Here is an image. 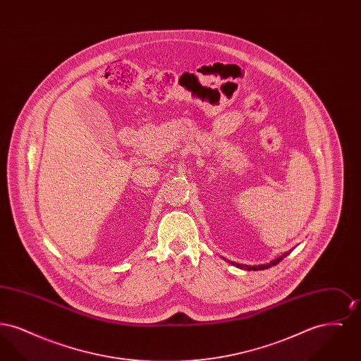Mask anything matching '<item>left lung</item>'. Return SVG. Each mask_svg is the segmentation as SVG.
<instances>
[{
    "label": "left lung",
    "instance_id": "left-lung-1",
    "mask_svg": "<svg viewBox=\"0 0 361 361\" xmlns=\"http://www.w3.org/2000/svg\"><path fill=\"white\" fill-rule=\"evenodd\" d=\"M291 250H288V252H286L284 255H281V256H279L277 258H274L271 262H268V264H261V265H245V264H238V262H231L234 267H237V268H240V269H246V271H262V269H268V268H271V267H274V265H277L281 259L284 257H287L290 253H291ZM230 262V261H228Z\"/></svg>",
    "mask_w": 361,
    "mask_h": 361
}]
</instances>
